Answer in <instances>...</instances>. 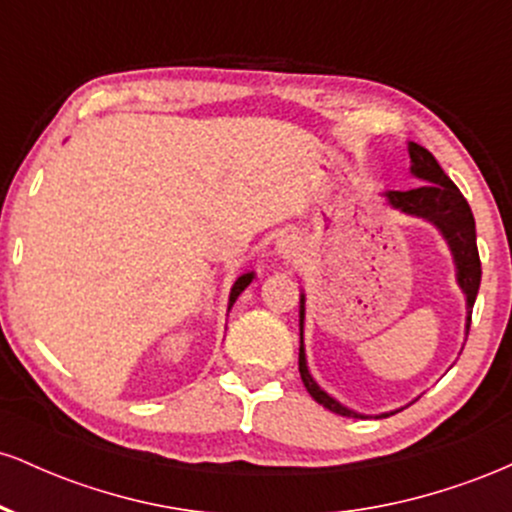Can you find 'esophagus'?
I'll return each instance as SVG.
<instances>
[{
	"mask_svg": "<svg viewBox=\"0 0 512 512\" xmlns=\"http://www.w3.org/2000/svg\"><path fill=\"white\" fill-rule=\"evenodd\" d=\"M301 250H303L301 238L291 236V233H286V236H281L279 240H276V252H279L286 262L296 260V257L301 255Z\"/></svg>",
	"mask_w": 512,
	"mask_h": 512,
	"instance_id": "obj_1",
	"label": "esophagus"
}]
</instances>
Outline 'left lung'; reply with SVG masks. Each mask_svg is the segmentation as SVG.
<instances>
[{
  "label": "left lung",
  "mask_w": 512,
  "mask_h": 512,
  "mask_svg": "<svg viewBox=\"0 0 512 512\" xmlns=\"http://www.w3.org/2000/svg\"><path fill=\"white\" fill-rule=\"evenodd\" d=\"M409 158H411V175L416 180H421L424 185L414 187V190H387L383 192L385 202L392 209L402 211V214L414 216V219L428 221L433 228L443 236L448 243L452 262H455V276L457 286L464 293V301H467V317H464V334H469V325H472V308L477 301L479 284H481V262H479V250H477V228H474V214L469 209L467 199L462 197V192L457 190V185L452 182L445 170L438 166V161L424 146L409 142ZM301 349H298V370H301V380L305 390L310 392V397L317 404H322L325 409L334 411L339 416H351V419H366L368 414H358V411L344 407L342 402H337L332 395H327L320 385L315 383V378L308 370V358H305V344H303V325H305V293H301ZM404 409V407H402ZM397 414L395 411H385V414H375V419H385V416Z\"/></svg>",
  "instance_id": "1"
}]
</instances>
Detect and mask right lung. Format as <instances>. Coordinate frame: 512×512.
<instances>
[{
    "label": "right lung",
    "instance_id": "add662e5",
    "mask_svg": "<svg viewBox=\"0 0 512 512\" xmlns=\"http://www.w3.org/2000/svg\"><path fill=\"white\" fill-rule=\"evenodd\" d=\"M252 279H255V272H248V274H240L238 276L236 284H233V289H231V296H228V310H231L233 303L238 301L240 293H243L252 284Z\"/></svg>",
    "mask_w": 512,
    "mask_h": 512
}]
</instances>
